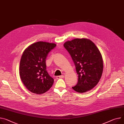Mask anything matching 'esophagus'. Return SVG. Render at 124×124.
I'll use <instances>...</instances> for the list:
<instances>
[{"mask_svg":"<svg viewBox=\"0 0 124 124\" xmlns=\"http://www.w3.org/2000/svg\"><path fill=\"white\" fill-rule=\"evenodd\" d=\"M64 78L63 75H61V76H58L56 77V79H60V78Z\"/></svg>","mask_w":124,"mask_h":124,"instance_id":"esophagus-1","label":"esophagus"}]
</instances>
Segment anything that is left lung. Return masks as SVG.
<instances>
[{"label":"left lung","mask_w":124,"mask_h":124,"mask_svg":"<svg viewBox=\"0 0 124 124\" xmlns=\"http://www.w3.org/2000/svg\"><path fill=\"white\" fill-rule=\"evenodd\" d=\"M63 46L70 54L78 75V82L72 89L78 93L90 90L98 84L103 72V62L100 51L86 38L68 41Z\"/></svg>","instance_id":"left-lung-1"}]
</instances>
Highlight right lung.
<instances>
[{
  "label": "right lung",
  "instance_id": "right-lung-1",
  "mask_svg": "<svg viewBox=\"0 0 124 124\" xmlns=\"http://www.w3.org/2000/svg\"><path fill=\"white\" fill-rule=\"evenodd\" d=\"M56 46L54 43L37 42L28 46L23 53L20 77L25 87L32 93L43 94L52 86L54 80L46 70V59Z\"/></svg>",
  "mask_w": 124,
  "mask_h": 124
}]
</instances>
